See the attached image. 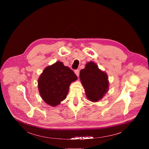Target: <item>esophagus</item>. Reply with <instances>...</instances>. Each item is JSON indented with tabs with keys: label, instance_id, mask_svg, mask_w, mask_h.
Here are the masks:
<instances>
[{
	"label": "esophagus",
	"instance_id": "obj_1",
	"mask_svg": "<svg viewBox=\"0 0 149 149\" xmlns=\"http://www.w3.org/2000/svg\"><path fill=\"white\" fill-rule=\"evenodd\" d=\"M75 74L77 75V77H79V70H75Z\"/></svg>",
	"mask_w": 149,
	"mask_h": 149
}]
</instances>
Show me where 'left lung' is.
Here are the masks:
<instances>
[{"instance_id":"1","label":"left lung","mask_w":149,"mask_h":149,"mask_svg":"<svg viewBox=\"0 0 149 149\" xmlns=\"http://www.w3.org/2000/svg\"><path fill=\"white\" fill-rule=\"evenodd\" d=\"M79 77L90 101L100 100L107 92L109 85L107 75L101 71L94 62L87 63L85 68L81 70Z\"/></svg>"}]
</instances>
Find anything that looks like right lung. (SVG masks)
Here are the masks:
<instances>
[{
  "label": "right lung",
  "mask_w": 149,
  "mask_h": 149,
  "mask_svg": "<svg viewBox=\"0 0 149 149\" xmlns=\"http://www.w3.org/2000/svg\"><path fill=\"white\" fill-rule=\"evenodd\" d=\"M77 79L74 71L62 62H56L47 67L38 80V89L44 101L49 105L56 106L64 100L70 84Z\"/></svg>",
  "instance_id": "add662e5"
}]
</instances>
